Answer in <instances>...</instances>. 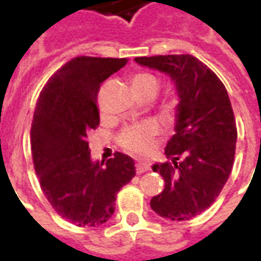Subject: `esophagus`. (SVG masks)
Returning <instances> with one entry per match:
<instances>
[{"instance_id":"obj_1","label":"esophagus","mask_w":261,"mask_h":261,"mask_svg":"<svg viewBox=\"0 0 261 261\" xmlns=\"http://www.w3.org/2000/svg\"><path fill=\"white\" fill-rule=\"evenodd\" d=\"M137 173H144V172H147V170H149V164L148 162H142V161H140V162H137Z\"/></svg>"}]
</instances>
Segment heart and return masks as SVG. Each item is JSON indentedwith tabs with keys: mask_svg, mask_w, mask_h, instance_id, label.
I'll list each match as a JSON object with an SVG mask.
<instances>
[{
	"mask_svg": "<svg viewBox=\"0 0 261 261\" xmlns=\"http://www.w3.org/2000/svg\"><path fill=\"white\" fill-rule=\"evenodd\" d=\"M133 86L138 95L145 92H158L159 81L148 72H140L133 76ZM158 125L153 121H144L125 127L120 134V144L133 152H148L153 145V138L158 134Z\"/></svg>",
	"mask_w": 261,
	"mask_h": 261,
	"instance_id": "obj_1",
	"label": "heart"
}]
</instances>
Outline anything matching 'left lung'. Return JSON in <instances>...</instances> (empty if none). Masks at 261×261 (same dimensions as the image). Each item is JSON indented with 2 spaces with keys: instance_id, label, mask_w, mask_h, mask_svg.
Instances as JSON below:
<instances>
[{
  "instance_id": "1",
  "label": "left lung",
  "mask_w": 261,
  "mask_h": 261,
  "mask_svg": "<svg viewBox=\"0 0 261 261\" xmlns=\"http://www.w3.org/2000/svg\"><path fill=\"white\" fill-rule=\"evenodd\" d=\"M134 60L168 75L179 97L175 134L165 148L172 162L152 165L165 189L151 198V208L165 219H192L215 201L233 166L238 133L228 92L207 65L189 54Z\"/></svg>"
}]
</instances>
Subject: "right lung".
<instances>
[{
    "instance_id": "right-lung-1",
    "label": "right lung",
    "mask_w": 261,
    "mask_h": 261,
    "mask_svg": "<svg viewBox=\"0 0 261 261\" xmlns=\"http://www.w3.org/2000/svg\"><path fill=\"white\" fill-rule=\"evenodd\" d=\"M127 59L76 57L48 80L37 99L31 128L33 165L53 208L78 226L112 218L116 194L136 176L134 161L114 153L92 161L88 134L99 125L97 92Z\"/></svg>"
}]
</instances>
